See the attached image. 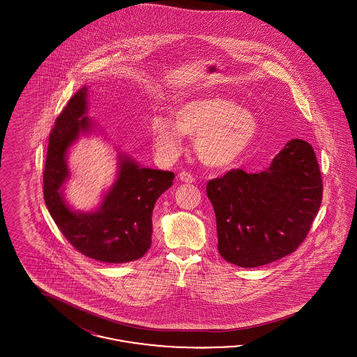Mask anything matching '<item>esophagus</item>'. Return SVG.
I'll return each mask as SVG.
<instances>
[{
  "label": "esophagus",
  "instance_id": "1",
  "mask_svg": "<svg viewBox=\"0 0 357 357\" xmlns=\"http://www.w3.org/2000/svg\"><path fill=\"white\" fill-rule=\"evenodd\" d=\"M178 176H179V179H181L182 182H185V183H192V182H194V176H192L190 172H187V171H182Z\"/></svg>",
  "mask_w": 357,
  "mask_h": 357
}]
</instances>
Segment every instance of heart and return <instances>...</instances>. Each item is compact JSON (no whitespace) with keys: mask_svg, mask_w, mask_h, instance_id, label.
Instances as JSON below:
<instances>
[{"mask_svg":"<svg viewBox=\"0 0 357 357\" xmlns=\"http://www.w3.org/2000/svg\"><path fill=\"white\" fill-rule=\"evenodd\" d=\"M255 114L227 98L206 95L179 102L172 119L153 116L149 131L153 147L174 159L183 147V135L195 137V151L206 166L226 169L249 150L258 135Z\"/></svg>","mask_w":357,"mask_h":357,"instance_id":"1","label":"heart"}]
</instances>
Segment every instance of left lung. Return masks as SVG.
I'll return each mask as SVG.
<instances>
[{"mask_svg": "<svg viewBox=\"0 0 357 357\" xmlns=\"http://www.w3.org/2000/svg\"><path fill=\"white\" fill-rule=\"evenodd\" d=\"M218 250L230 264L257 268L293 253L305 239L323 199L313 147L291 139L264 171L231 170L207 183Z\"/></svg>", "mask_w": 357, "mask_h": 357, "instance_id": "obj_1", "label": "left lung"}]
</instances>
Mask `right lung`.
<instances>
[{"label":"right lung","mask_w":357,"mask_h":357,"mask_svg":"<svg viewBox=\"0 0 357 357\" xmlns=\"http://www.w3.org/2000/svg\"><path fill=\"white\" fill-rule=\"evenodd\" d=\"M86 98L84 85L70 98L52 130L43 178L45 204L60 231L82 255L108 264L135 261L151 248L153 206L172 186L174 172L140 167L131 156L119 153L116 179L99 207L73 210L63 195L69 179V149L80 136L98 128L85 115Z\"/></svg>","instance_id":"obj_1"}]
</instances>
